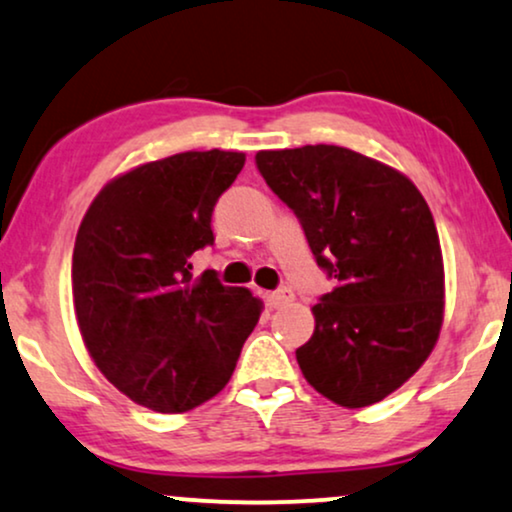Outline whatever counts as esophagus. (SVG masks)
Instances as JSON below:
<instances>
[{"label": "esophagus", "mask_w": 512, "mask_h": 512, "mask_svg": "<svg viewBox=\"0 0 512 512\" xmlns=\"http://www.w3.org/2000/svg\"><path fill=\"white\" fill-rule=\"evenodd\" d=\"M264 302H267L269 309H281V306L292 302V292L290 290L267 292V295H264Z\"/></svg>", "instance_id": "34e87169"}]
</instances>
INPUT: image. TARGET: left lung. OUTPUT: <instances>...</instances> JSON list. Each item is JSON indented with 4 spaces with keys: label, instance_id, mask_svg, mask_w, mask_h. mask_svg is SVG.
<instances>
[{
    "label": "left lung",
    "instance_id": "1",
    "mask_svg": "<svg viewBox=\"0 0 512 512\" xmlns=\"http://www.w3.org/2000/svg\"><path fill=\"white\" fill-rule=\"evenodd\" d=\"M267 185L295 210L316 262L337 278L297 349L332 403L367 407L431 356L445 316V264L431 208L410 177L337 145L262 149Z\"/></svg>",
    "mask_w": 512,
    "mask_h": 512
}]
</instances>
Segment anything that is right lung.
<instances>
[{
  "instance_id": "right-lung-1",
  "label": "right lung",
  "mask_w": 512,
  "mask_h": 512,
  "mask_svg": "<svg viewBox=\"0 0 512 512\" xmlns=\"http://www.w3.org/2000/svg\"><path fill=\"white\" fill-rule=\"evenodd\" d=\"M243 152H182L100 189L79 224L72 297L88 356L109 384L161 414L194 410L227 386L262 299L189 257L215 241L213 208Z\"/></svg>"
}]
</instances>
